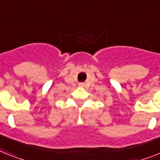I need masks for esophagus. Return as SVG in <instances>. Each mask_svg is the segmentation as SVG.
I'll use <instances>...</instances> for the list:
<instances>
[{
    "instance_id": "obj_1",
    "label": "esophagus",
    "mask_w": 160,
    "mask_h": 160,
    "mask_svg": "<svg viewBox=\"0 0 160 160\" xmlns=\"http://www.w3.org/2000/svg\"><path fill=\"white\" fill-rule=\"evenodd\" d=\"M79 84H80V86H84V83H80Z\"/></svg>"
}]
</instances>
